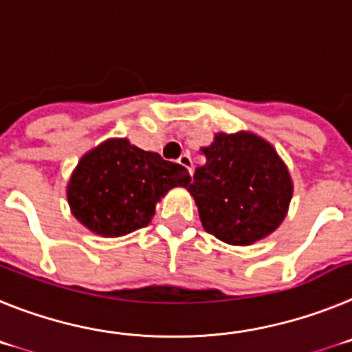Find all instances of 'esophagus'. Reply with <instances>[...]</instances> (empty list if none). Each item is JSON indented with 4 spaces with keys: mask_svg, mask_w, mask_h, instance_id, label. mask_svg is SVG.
<instances>
[{
    "mask_svg": "<svg viewBox=\"0 0 352 352\" xmlns=\"http://www.w3.org/2000/svg\"><path fill=\"white\" fill-rule=\"evenodd\" d=\"M177 163H179L180 166H184L189 173H191V170H193V163H191V157H189V154L180 155V157L177 159Z\"/></svg>",
    "mask_w": 352,
    "mask_h": 352,
    "instance_id": "34e87169",
    "label": "esophagus"
}]
</instances>
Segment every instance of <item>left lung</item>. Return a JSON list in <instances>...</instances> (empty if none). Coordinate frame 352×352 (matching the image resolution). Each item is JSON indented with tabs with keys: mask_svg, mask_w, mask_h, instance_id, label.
<instances>
[{
	"mask_svg": "<svg viewBox=\"0 0 352 352\" xmlns=\"http://www.w3.org/2000/svg\"><path fill=\"white\" fill-rule=\"evenodd\" d=\"M189 195L201 227L232 246H252L273 234L289 212L294 182L267 140L250 131L216 133L200 148Z\"/></svg>",
	"mask_w": 352,
	"mask_h": 352,
	"instance_id": "1",
	"label": "left lung"
}]
</instances>
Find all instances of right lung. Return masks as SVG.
<instances>
[{
	"instance_id": "obj_1",
	"label": "right lung",
	"mask_w": 352,
	"mask_h": 352,
	"mask_svg": "<svg viewBox=\"0 0 352 352\" xmlns=\"http://www.w3.org/2000/svg\"><path fill=\"white\" fill-rule=\"evenodd\" d=\"M188 170L127 138H109L79 159L67 182L70 212L102 237L146 227L155 206L173 188H188Z\"/></svg>"
}]
</instances>
